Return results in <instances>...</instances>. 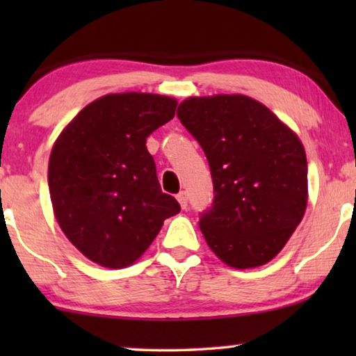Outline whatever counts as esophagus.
<instances>
[{
	"mask_svg": "<svg viewBox=\"0 0 356 356\" xmlns=\"http://www.w3.org/2000/svg\"><path fill=\"white\" fill-rule=\"evenodd\" d=\"M177 199H178V202H179V206H181V209H186L188 207V196H186V193L184 191H181L177 196Z\"/></svg>",
	"mask_w": 356,
	"mask_h": 356,
	"instance_id": "1",
	"label": "esophagus"
}]
</instances>
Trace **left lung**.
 <instances>
[{
  "instance_id": "1",
  "label": "left lung",
  "mask_w": 356,
  "mask_h": 356,
  "mask_svg": "<svg viewBox=\"0 0 356 356\" xmlns=\"http://www.w3.org/2000/svg\"><path fill=\"white\" fill-rule=\"evenodd\" d=\"M177 115L211 168L213 199L199 217L209 248L235 269L269 262L308 202V163L298 136L246 95L191 97Z\"/></svg>"
}]
</instances>
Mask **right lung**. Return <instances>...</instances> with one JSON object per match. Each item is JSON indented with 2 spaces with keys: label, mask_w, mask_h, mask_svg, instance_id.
Instances as JSON below:
<instances>
[{
  "label": "right lung",
  "mask_w": 356,
  "mask_h": 356,
  "mask_svg": "<svg viewBox=\"0 0 356 356\" xmlns=\"http://www.w3.org/2000/svg\"><path fill=\"white\" fill-rule=\"evenodd\" d=\"M177 100L126 92L82 108L53 145L48 188L61 230L86 257L120 269L143 256L179 204L162 193L145 140Z\"/></svg>",
  "instance_id": "add662e5"
}]
</instances>
